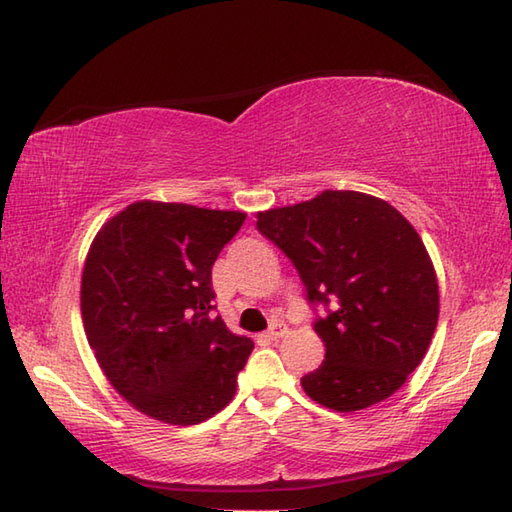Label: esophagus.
<instances>
[{
    "label": "esophagus",
    "instance_id": "1",
    "mask_svg": "<svg viewBox=\"0 0 512 512\" xmlns=\"http://www.w3.org/2000/svg\"><path fill=\"white\" fill-rule=\"evenodd\" d=\"M288 334V328L284 323H275L273 328H270L268 332H266V336L270 341H277V339H281V336H286Z\"/></svg>",
    "mask_w": 512,
    "mask_h": 512
}]
</instances>
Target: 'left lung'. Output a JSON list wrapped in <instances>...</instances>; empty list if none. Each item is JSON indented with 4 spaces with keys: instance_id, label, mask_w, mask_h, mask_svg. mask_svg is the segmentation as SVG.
<instances>
[{
    "instance_id": "1",
    "label": "left lung",
    "mask_w": 512,
    "mask_h": 512,
    "mask_svg": "<svg viewBox=\"0 0 512 512\" xmlns=\"http://www.w3.org/2000/svg\"><path fill=\"white\" fill-rule=\"evenodd\" d=\"M257 228L292 259L308 299L334 308L314 323L325 358L301 378L303 391L339 413L396 394L440 314L436 268L407 217L376 195L325 189L259 211Z\"/></svg>"
}]
</instances>
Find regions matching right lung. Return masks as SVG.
I'll return each instance as SVG.
<instances>
[{
  "mask_svg": "<svg viewBox=\"0 0 512 512\" xmlns=\"http://www.w3.org/2000/svg\"><path fill=\"white\" fill-rule=\"evenodd\" d=\"M244 211L138 200L92 239L81 317L105 378L165 424H198L233 400L253 341L213 317L211 268Z\"/></svg>",
  "mask_w": 512,
  "mask_h": 512,
  "instance_id": "1",
  "label": "right lung"
}]
</instances>
